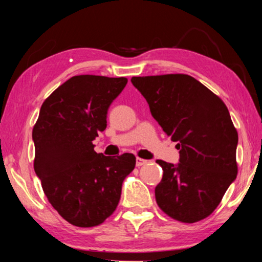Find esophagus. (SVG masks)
I'll list each match as a JSON object with an SVG mask.
<instances>
[{"label":"esophagus","mask_w":262,"mask_h":262,"mask_svg":"<svg viewBox=\"0 0 262 262\" xmlns=\"http://www.w3.org/2000/svg\"><path fill=\"white\" fill-rule=\"evenodd\" d=\"M147 162H148L147 160L141 159V158H136V166H138V167H141L143 165H146Z\"/></svg>","instance_id":"esophagus-1"}]
</instances>
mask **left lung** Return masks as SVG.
I'll return each instance as SVG.
<instances>
[{"instance_id":"obj_1","label":"left lung","mask_w":262,"mask_h":262,"mask_svg":"<svg viewBox=\"0 0 262 262\" xmlns=\"http://www.w3.org/2000/svg\"><path fill=\"white\" fill-rule=\"evenodd\" d=\"M151 116L178 141L177 165L156 160L163 177L155 199L167 215L200 221L213 213L236 179L237 132L220 97L185 74L132 77Z\"/></svg>"}]
</instances>
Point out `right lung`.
<instances>
[{
	"instance_id": "add662e5",
	"label": "right lung",
	"mask_w": 262,
	"mask_h": 262,
	"mask_svg": "<svg viewBox=\"0 0 262 262\" xmlns=\"http://www.w3.org/2000/svg\"><path fill=\"white\" fill-rule=\"evenodd\" d=\"M126 84V77H70L45 101L34 126L35 173L52 206L77 227L97 226L114 213L135 167L133 154L104 156L93 144Z\"/></svg>"
}]
</instances>
